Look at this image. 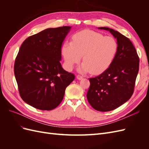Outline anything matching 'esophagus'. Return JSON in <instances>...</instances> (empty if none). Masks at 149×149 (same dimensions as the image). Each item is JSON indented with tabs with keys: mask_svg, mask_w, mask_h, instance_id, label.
Returning <instances> with one entry per match:
<instances>
[{
	"mask_svg": "<svg viewBox=\"0 0 149 149\" xmlns=\"http://www.w3.org/2000/svg\"><path fill=\"white\" fill-rule=\"evenodd\" d=\"M76 78H77V79H83V76H81V75H79V74H78V75L76 76Z\"/></svg>",
	"mask_w": 149,
	"mask_h": 149,
	"instance_id": "34e87169",
	"label": "esophagus"
}]
</instances>
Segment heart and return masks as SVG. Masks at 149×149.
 <instances>
[{"label":"heart","instance_id":"obj_1","mask_svg":"<svg viewBox=\"0 0 149 149\" xmlns=\"http://www.w3.org/2000/svg\"><path fill=\"white\" fill-rule=\"evenodd\" d=\"M118 49V42L113 37L85 30L75 33L72 37V42H66L62 47L61 53L69 70L79 63L83 56L84 63L79 71L91 70L93 74H99L110 66Z\"/></svg>","mask_w":149,"mask_h":149}]
</instances>
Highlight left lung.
<instances>
[{
	"instance_id": "left-lung-1",
	"label": "left lung",
	"mask_w": 149,
	"mask_h": 149,
	"mask_svg": "<svg viewBox=\"0 0 149 149\" xmlns=\"http://www.w3.org/2000/svg\"><path fill=\"white\" fill-rule=\"evenodd\" d=\"M117 39L118 49L113 61L102 73L89 78V103L101 112L112 111L131 97L139 69V58L131 41L119 31L107 27Z\"/></svg>"
}]
</instances>
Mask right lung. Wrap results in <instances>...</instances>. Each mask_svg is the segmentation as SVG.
Returning a JSON list of instances; mask_svg holds the SVG:
<instances>
[{"label":"right lung","instance_id":"1","mask_svg":"<svg viewBox=\"0 0 149 149\" xmlns=\"http://www.w3.org/2000/svg\"><path fill=\"white\" fill-rule=\"evenodd\" d=\"M71 26L50 28L28 37L15 58L14 74L20 96L42 111L56 108L74 79L60 63L61 45Z\"/></svg>","mask_w":149,"mask_h":149}]
</instances>
